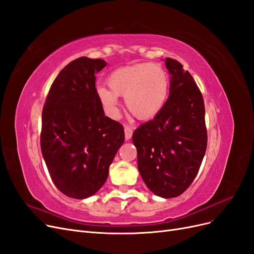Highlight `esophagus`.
<instances>
[{
  "label": "esophagus",
  "instance_id": "34e87169",
  "mask_svg": "<svg viewBox=\"0 0 254 254\" xmlns=\"http://www.w3.org/2000/svg\"><path fill=\"white\" fill-rule=\"evenodd\" d=\"M124 131H125V138H126V141H128V139H130L131 136H132V133H133L132 127L126 125L124 128Z\"/></svg>",
  "mask_w": 254,
  "mask_h": 254
}]
</instances>
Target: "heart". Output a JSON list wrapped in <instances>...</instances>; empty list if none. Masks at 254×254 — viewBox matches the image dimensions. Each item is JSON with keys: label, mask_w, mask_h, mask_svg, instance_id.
I'll list each match as a JSON object with an SVG mask.
<instances>
[{"label": "heart", "mask_w": 254, "mask_h": 254, "mask_svg": "<svg viewBox=\"0 0 254 254\" xmlns=\"http://www.w3.org/2000/svg\"><path fill=\"white\" fill-rule=\"evenodd\" d=\"M109 89L99 87L98 95L110 116L118 115V97L125 98L127 110L139 120L153 118L165 104L168 80L156 64H136L113 71L107 80Z\"/></svg>", "instance_id": "1"}]
</instances>
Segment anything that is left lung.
<instances>
[{
  "instance_id": "8db88e82",
  "label": "left lung",
  "mask_w": 254,
  "mask_h": 254,
  "mask_svg": "<svg viewBox=\"0 0 254 254\" xmlns=\"http://www.w3.org/2000/svg\"><path fill=\"white\" fill-rule=\"evenodd\" d=\"M169 97L153 120L133 132L137 168L157 196L181 195L193 182L207 148L205 105L193 77L178 61L166 58Z\"/></svg>"
}]
</instances>
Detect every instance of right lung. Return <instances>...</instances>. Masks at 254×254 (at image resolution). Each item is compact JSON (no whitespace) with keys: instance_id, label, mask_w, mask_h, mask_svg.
Masks as SVG:
<instances>
[{"instance_id":"1","label":"right lung","mask_w":254,"mask_h":254,"mask_svg":"<svg viewBox=\"0 0 254 254\" xmlns=\"http://www.w3.org/2000/svg\"><path fill=\"white\" fill-rule=\"evenodd\" d=\"M104 60L78 58L52 83L42 112L41 150L50 178L63 194L77 199L98 192L124 143V128L105 117L95 88Z\"/></svg>"}]
</instances>
